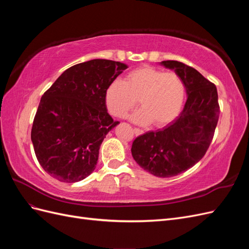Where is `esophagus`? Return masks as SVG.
<instances>
[{"label": "esophagus", "mask_w": 249, "mask_h": 249, "mask_svg": "<svg viewBox=\"0 0 249 249\" xmlns=\"http://www.w3.org/2000/svg\"><path fill=\"white\" fill-rule=\"evenodd\" d=\"M134 133H135V135H137V136H139V135H142V134H143V131L140 130V129H137V127H135V129H134Z\"/></svg>", "instance_id": "obj_1"}]
</instances>
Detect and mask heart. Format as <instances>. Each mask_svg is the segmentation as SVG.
Here are the masks:
<instances>
[{
    "label": "heart",
    "instance_id": "1",
    "mask_svg": "<svg viewBox=\"0 0 249 249\" xmlns=\"http://www.w3.org/2000/svg\"><path fill=\"white\" fill-rule=\"evenodd\" d=\"M185 85L176 72H165L152 66H141L115 80L105 91V103L111 115L124 118L137 106L142 109L132 119L137 124L154 123L163 126L171 123L182 109Z\"/></svg>",
    "mask_w": 249,
    "mask_h": 249
}]
</instances>
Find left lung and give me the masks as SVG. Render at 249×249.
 Wrapping results in <instances>:
<instances>
[{
  "label": "left lung",
  "instance_id": "obj_1",
  "mask_svg": "<svg viewBox=\"0 0 249 249\" xmlns=\"http://www.w3.org/2000/svg\"><path fill=\"white\" fill-rule=\"evenodd\" d=\"M186 87L187 101L180 114L168 125L134 140L132 156L140 167L159 178L176 177L194 166L213 140L219 118L217 88L185 63L167 60Z\"/></svg>",
  "mask_w": 249,
  "mask_h": 249
}]
</instances>
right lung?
<instances>
[{
  "mask_svg": "<svg viewBox=\"0 0 249 249\" xmlns=\"http://www.w3.org/2000/svg\"><path fill=\"white\" fill-rule=\"evenodd\" d=\"M127 66L93 59L67 69L43 93L31 131L37 160L60 182L76 183L95 169L106 135L119 123L105 91Z\"/></svg>",
  "mask_w": 249,
  "mask_h": 249,
  "instance_id": "right-lung-1",
  "label": "right lung"
}]
</instances>
